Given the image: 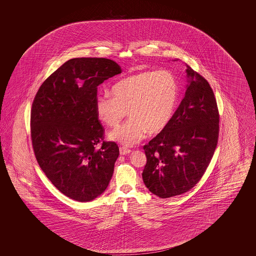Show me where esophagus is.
<instances>
[{"mask_svg":"<svg viewBox=\"0 0 256 256\" xmlns=\"http://www.w3.org/2000/svg\"><path fill=\"white\" fill-rule=\"evenodd\" d=\"M130 152H132V150H130V148H126V146H121V148H120V154H121V156L128 154Z\"/></svg>","mask_w":256,"mask_h":256,"instance_id":"esophagus-1","label":"esophagus"}]
</instances>
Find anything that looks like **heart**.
<instances>
[{"instance_id":"heart-1","label":"heart","mask_w":256,"mask_h":256,"mask_svg":"<svg viewBox=\"0 0 256 256\" xmlns=\"http://www.w3.org/2000/svg\"><path fill=\"white\" fill-rule=\"evenodd\" d=\"M112 96L96 98L98 118L116 128L126 115L130 119L110 134L111 140L126 146L139 143L146 132L158 134L170 122L178 100V86L174 74L160 69L126 78L111 88Z\"/></svg>"}]
</instances>
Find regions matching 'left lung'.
I'll return each mask as SVG.
<instances>
[{"label":"left lung","instance_id":"obj_1","mask_svg":"<svg viewBox=\"0 0 256 256\" xmlns=\"http://www.w3.org/2000/svg\"><path fill=\"white\" fill-rule=\"evenodd\" d=\"M186 66L190 80L185 97L168 126L144 146L143 180L162 198L182 195L200 180L219 139L214 92L202 74Z\"/></svg>","mask_w":256,"mask_h":256}]
</instances>
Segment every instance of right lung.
<instances>
[{
	"instance_id": "add662e5",
	"label": "right lung",
	"mask_w": 256,
	"mask_h": 256,
	"mask_svg": "<svg viewBox=\"0 0 256 256\" xmlns=\"http://www.w3.org/2000/svg\"><path fill=\"white\" fill-rule=\"evenodd\" d=\"M121 72L108 58H73L50 76L34 100L30 137L36 158L50 182L74 200H94L112 178L119 146L104 140L96 98L98 86Z\"/></svg>"
}]
</instances>
